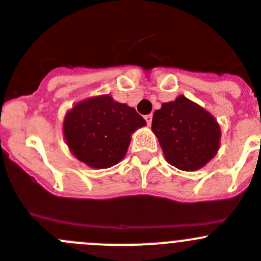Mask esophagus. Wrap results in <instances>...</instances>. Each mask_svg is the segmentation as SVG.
Segmentation results:
<instances>
[{
    "label": "esophagus",
    "mask_w": 261,
    "mask_h": 261,
    "mask_svg": "<svg viewBox=\"0 0 261 261\" xmlns=\"http://www.w3.org/2000/svg\"><path fill=\"white\" fill-rule=\"evenodd\" d=\"M145 120H146L147 125H150V124H151V121H152V115L151 114L146 115V116H145Z\"/></svg>",
    "instance_id": "34e87169"
}]
</instances>
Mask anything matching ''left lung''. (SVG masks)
I'll use <instances>...</instances> for the list:
<instances>
[{
	"label": "left lung",
	"instance_id": "obj_1",
	"mask_svg": "<svg viewBox=\"0 0 261 261\" xmlns=\"http://www.w3.org/2000/svg\"><path fill=\"white\" fill-rule=\"evenodd\" d=\"M151 129L168 163L182 171L202 168L219 150L221 132L217 121L184 95L154 112Z\"/></svg>",
	"mask_w": 261,
	"mask_h": 261
}]
</instances>
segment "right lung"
<instances>
[{
	"label": "right lung",
	"instance_id": "obj_1",
	"mask_svg": "<svg viewBox=\"0 0 261 261\" xmlns=\"http://www.w3.org/2000/svg\"><path fill=\"white\" fill-rule=\"evenodd\" d=\"M146 125L135 109L101 95L76 105L66 115L64 138L72 154L92 168L119 163L128 150L130 136Z\"/></svg>",
	"mask_w": 261,
	"mask_h": 261
}]
</instances>
